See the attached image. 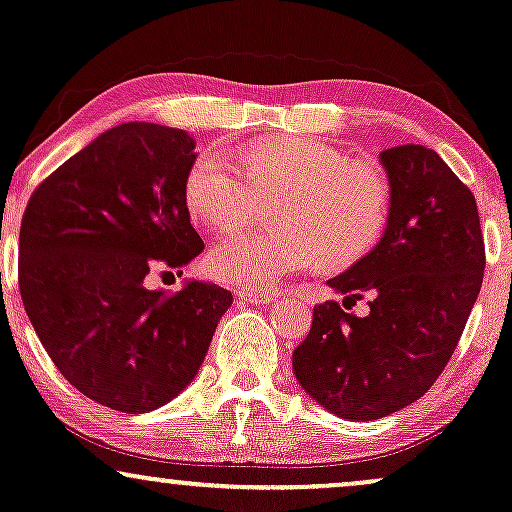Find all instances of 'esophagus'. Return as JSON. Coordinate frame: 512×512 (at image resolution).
<instances>
[{
    "label": "esophagus",
    "instance_id": "obj_1",
    "mask_svg": "<svg viewBox=\"0 0 512 512\" xmlns=\"http://www.w3.org/2000/svg\"><path fill=\"white\" fill-rule=\"evenodd\" d=\"M237 297H241L244 302H254V304H271L275 300V295H268V292H251V290H241Z\"/></svg>",
    "mask_w": 512,
    "mask_h": 512
}]
</instances>
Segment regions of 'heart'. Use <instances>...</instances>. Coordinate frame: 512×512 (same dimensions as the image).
Returning a JSON list of instances; mask_svg holds the SVG:
<instances>
[{
	"mask_svg": "<svg viewBox=\"0 0 512 512\" xmlns=\"http://www.w3.org/2000/svg\"><path fill=\"white\" fill-rule=\"evenodd\" d=\"M263 203H275L273 229L234 232L212 246L208 266L222 283L273 290L321 261H363L392 220V181L377 162L312 137L261 142L241 164L208 149L188 169L186 205L203 225L241 227Z\"/></svg>",
	"mask_w": 512,
	"mask_h": 512,
	"instance_id": "1",
	"label": "heart"
}]
</instances>
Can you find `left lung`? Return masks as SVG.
Listing matches in <instances>:
<instances>
[{"instance_id": "1", "label": "left lung", "mask_w": 512, "mask_h": 512, "mask_svg": "<svg viewBox=\"0 0 512 512\" xmlns=\"http://www.w3.org/2000/svg\"><path fill=\"white\" fill-rule=\"evenodd\" d=\"M392 181V220L377 249L329 287L370 314L338 302L314 307L312 329L292 353V372L326 411L375 421L433 387L455 353L481 280L484 234L472 191L435 149H384Z\"/></svg>"}]
</instances>
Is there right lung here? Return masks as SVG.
I'll return each mask as SVG.
<instances>
[{"mask_svg": "<svg viewBox=\"0 0 512 512\" xmlns=\"http://www.w3.org/2000/svg\"><path fill=\"white\" fill-rule=\"evenodd\" d=\"M186 130L123 123L101 132L33 191L19 234V290L57 370L96 404L147 413L191 384L232 292L145 278L205 249L191 225ZM174 275V273H171Z\"/></svg>", "mask_w": 512, "mask_h": 512, "instance_id": "add662e5", "label": "right lung"}]
</instances>
